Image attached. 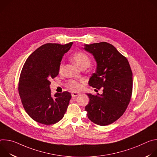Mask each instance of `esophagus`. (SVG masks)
I'll use <instances>...</instances> for the list:
<instances>
[{
    "instance_id": "34e87169",
    "label": "esophagus",
    "mask_w": 157,
    "mask_h": 157,
    "mask_svg": "<svg viewBox=\"0 0 157 157\" xmlns=\"http://www.w3.org/2000/svg\"><path fill=\"white\" fill-rule=\"evenodd\" d=\"M79 95V93H73L71 94L72 98H75V97H76V96H78Z\"/></svg>"
}]
</instances>
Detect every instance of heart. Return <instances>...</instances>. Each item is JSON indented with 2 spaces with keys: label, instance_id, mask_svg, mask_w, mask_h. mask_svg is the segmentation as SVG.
I'll return each instance as SVG.
<instances>
[{
  "label": "heart",
  "instance_id": "heart-1",
  "mask_svg": "<svg viewBox=\"0 0 157 157\" xmlns=\"http://www.w3.org/2000/svg\"><path fill=\"white\" fill-rule=\"evenodd\" d=\"M72 59L75 62V63L80 68H83L89 66L91 64V59L89 57V56L84 53V52H77L75 53L72 56ZM64 70V63L63 62H61L59 65V72L62 73ZM84 82L83 80H75V79H71L66 84L67 87L71 89V91L75 92H78L80 91L82 87V83Z\"/></svg>",
  "mask_w": 157,
  "mask_h": 157
}]
</instances>
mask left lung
Instances as JSON below:
<instances>
[{
    "mask_svg": "<svg viewBox=\"0 0 157 157\" xmlns=\"http://www.w3.org/2000/svg\"><path fill=\"white\" fill-rule=\"evenodd\" d=\"M97 63L96 72L89 80L93 87L103 89L102 94H86L89 98L85 107L89 119L99 125L116 121L124 113L132 93V72L127 59L110 43L84 44Z\"/></svg>",
    "mask_w": 157,
    "mask_h": 157,
    "instance_id": "obj_1",
    "label": "left lung"
}]
</instances>
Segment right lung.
<instances>
[{"instance_id":"add662e5","label":"right lung","mask_w":157,"mask_h":157,"mask_svg":"<svg viewBox=\"0 0 157 157\" xmlns=\"http://www.w3.org/2000/svg\"><path fill=\"white\" fill-rule=\"evenodd\" d=\"M73 43L43 44L29 56L21 70L19 95L26 113L37 122L52 125L64 117L71 95L65 91L52 97L50 80L59 74V63Z\"/></svg>"}]
</instances>
